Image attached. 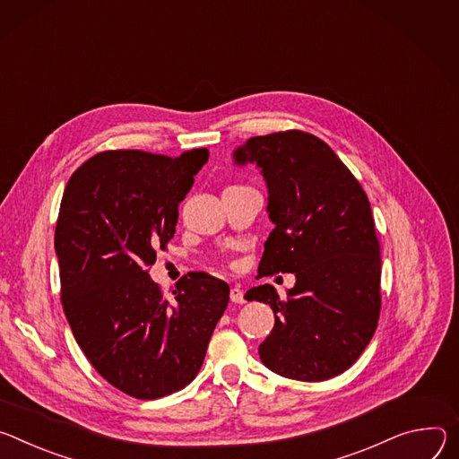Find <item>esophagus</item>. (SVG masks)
Listing matches in <instances>:
<instances>
[{
    "label": "esophagus",
    "instance_id": "esophagus-1",
    "mask_svg": "<svg viewBox=\"0 0 459 459\" xmlns=\"http://www.w3.org/2000/svg\"><path fill=\"white\" fill-rule=\"evenodd\" d=\"M230 299H231V302H235V304H242V302H244V291L235 286V288H231V291H230Z\"/></svg>",
    "mask_w": 459,
    "mask_h": 459
}]
</instances>
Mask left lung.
Listing matches in <instances>:
<instances>
[{
	"label": "left lung",
	"instance_id": "8db88e82",
	"mask_svg": "<svg viewBox=\"0 0 459 459\" xmlns=\"http://www.w3.org/2000/svg\"><path fill=\"white\" fill-rule=\"evenodd\" d=\"M235 162H255L275 224L259 277L295 273L281 299L273 286L246 291L272 307L275 325L259 355L272 372L326 381L348 370L370 342L381 312V257L370 202L321 138L304 131L253 136Z\"/></svg>",
	"mask_w": 459,
	"mask_h": 459
}]
</instances>
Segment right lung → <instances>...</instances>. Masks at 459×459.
Segmentation results:
<instances>
[{
    "instance_id": "right-lung-1",
    "label": "right lung",
    "mask_w": 459,
    "mask_h": 459,
    "mask_svg": "<svg viewBox=\"0 0 459 459\" xmlns=\"http://www.w3.org/2000/svg\"><path fill=\"white\" fill-rule=\"evenodd\" d=\"M206 147L180 157L104 151L69 178L55 233L62 304L94 370L136 399L189 385L222 317L230 286L200 272L168 300L149 277L178 222V202L208 162Z\"/></svg>"
}]
</instances>
